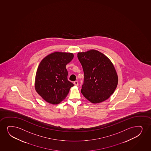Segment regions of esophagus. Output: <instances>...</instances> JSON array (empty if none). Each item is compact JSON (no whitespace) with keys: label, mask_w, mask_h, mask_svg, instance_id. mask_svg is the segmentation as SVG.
<instances>
[{"label":"esophagus","mask_w":151,"mask_h":151,"mask_svg":"<svg viewBox=\"0 0 151 151\" xmlns=\"http://www.w3.org/2000/svg\"><path fill=\"white\" fill-rule=\"evenodd\" d=\"M73 83H74L75 85H76V86H78V81H75Z\"/></svg>","instance_id":"1"}]
</instances>
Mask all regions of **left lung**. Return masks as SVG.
Wrapping results in <instances>:
<instances>
[{
  "mask_svg": "<svg viewBox=\"0 0 151 151\" xmlns=\"http://www.w3.org/2000/svg\"><path fill=\"white\" fill-rule=\"evenodd\" d=\"M84 73L83 95L92 103L105 101L116 88L118 76L114 65L105 55L96 50L78 52Z\"/></svg>",
  "mask_w": 151,
  "mask_h": 151,
  "instance_id": "8db88e82",
  "label": "left lung"
}]
</instances>
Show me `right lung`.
<instances>
[{"label": "right lung", "instance_id": "1", "mask_svg": "<svg viewBox=\"0 0 151 151\" xmlns=\"http://www.w3.org/2000/svg\"><path fill=\"white\" fill-rule=\"evenodd\" d=\"M73 57V53L55 52L41 61L36 74L35 87L37 92L48 103H60L74 85L67 80L66 68Z\"/></svg>", "mask_w": 151, "mask_h": 151}]
</instances>
